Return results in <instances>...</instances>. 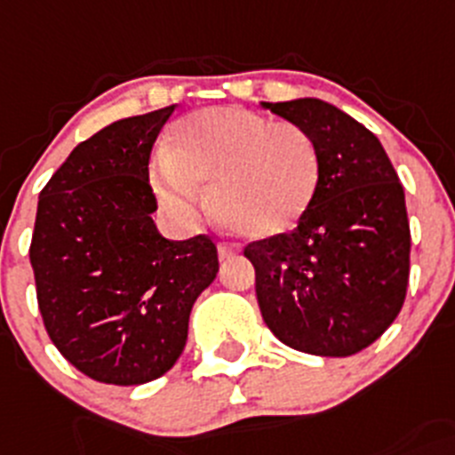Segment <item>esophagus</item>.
Here are the masks:
<instances>
[{
    "label": "esophagus",
    "mask_w": 455,
    "mask_h": 455,
    "mask_svg": "<svg viewBox=\"0 0 455 455\" xmlns=\"http://www.w3.org/2000/svg\"><path fill=\"white\" fill-rule=\"evenodd\" d=\"M235 253H237V247L235 244H231V242H220L218 244L220 260H228V258H233Z\"/></svg>",
    "instance_id": "1"
}]
</instances>
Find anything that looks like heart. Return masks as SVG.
I'll return each instance as SVG.
<instances>
[{
    "mask_svg": "<svg viewBox=\"0 0 455 455\" xmlns=\"http://www.w3.org/2000/svg\"><path fill=\"white\" fill-rule=\"evenodd\" d=\"M321 184V155L305 127L242 108H211L180 123L152 186L181 222L199 215V186L233 231L274 237L303 220Z\"/></svg>",
    "mask_w": 455,
    "mask_h": 455,
    "instance_id": "b5f03b06",
    "label": "heart"
}]
</instances>
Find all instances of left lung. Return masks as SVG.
<instances>
[{
	"label": "left lung",
	"instance_id": "left-lung-1",
	"mask_svg": "<svg viewBox=\"0 0 455 455\" xmlns=\"http://www.w3.org/2000/svg\"><path fill=\"white\" fill-rule=\"evenodd\" d=\"M305 127L321 184L294 231L244 249L267 328L294 350L350 356L393 323L409 287L404 188L379 139L318 99L260 103Z\"/></svg>",
	"mask_w": 455,
	"mask_h": 455
}]
</instances>
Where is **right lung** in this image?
I'll list each match as a JSON object with an SVG mask.
<instances>
[{
    "mask_svg": "<svg viewBox=\"0 0 455 455\" xmlns=\"http://www.w3.org/2000/svg\"><path fill=\"white\" fill-rule=\"evenodd\" d=\"M175 105L78 143L37 202L31 267L51 341L103 384L139 386L181 356L197 296L215 280L206 235L165 240L148 161Z\"/></svg>",
    "mask_w": 455,
    "mask_h": 455,
    "instance_id": "add662e5",
    "label": "right lung"
}]
</instances>
